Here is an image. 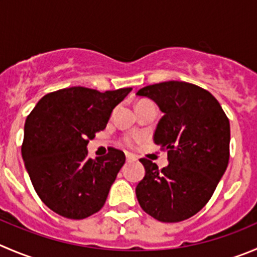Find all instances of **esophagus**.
Here are the masks:
<instances>
[{
	"label": "esophagus",
	"mask_w": 257,
	"mask_h": 257,
	"mask_svg": "<svg viewBox=\"0 0 257 257\" xmlns=\"http://www.w3.org/2000/svg\"><path fill=\"white\" fill-rule=\"evenodd\" d=\"M136 156H133V154H131V153H126V162H133V161H136Z\"/></svg>",
	"instance_id": "esophagus-1"
}]
</instances>
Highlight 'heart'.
Segmentation results:
<instances>
[{"instance_id": "1", "label": "heart", "mask_w": 257, "mask_h": 257, "mask_svg": "<svg viewBox=\"0 0 257 257\" xmlns=\"http://www.w3.org/2000/svg\"><path fill=\"white\" fill-rule=\"evenodd\" d=\"M141 103H143V101H141ZM139 142H141V137L137 136V134L126 136L125 138H124V143H125L128 147H134L136 144H138Z\"/></svg>"}]
</instances>
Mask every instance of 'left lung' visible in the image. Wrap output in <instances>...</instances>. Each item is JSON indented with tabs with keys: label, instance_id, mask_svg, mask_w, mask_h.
Returning <instances> with one entry per match:
<instances>
[{
	"label": "left lung",
	"instance_id": "left-lung-1",
	"mask_svg": "<svg viewBox=\"0 0 257 257\" xmlns=\"http://www.w3.org/2000/svg\"><path fill=\"white\" fill-rule=\"evenodd\" d=\"M164 115L154 143L167 151L169 164L158 169L147 158L146 176L136 195L142 210L161 222L195 216L212 197L230 159V121L217 99L184 81H164L138 90Z\"/></svg>",
	"mask_w": 257,
	"mask_h": 257
}]
</instances>
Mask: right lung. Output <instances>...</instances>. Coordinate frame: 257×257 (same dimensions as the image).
Instances as JSON below:
<instances>
[{
    "label": "right lung",
    "instance_id": "obj_1",
    "mask_svg": "<svg viewBox=\"0 0 257 257\" xmlns=\"http://www.w3.org/2000/svg\"><path fill=\"white\" fill-rule=\"evenodd\" d=\"M131 91L60 89L40 99L27 115L22 158L37 196L55 213L83 220L104 206L125 156L109 147L105 156L91 159L86 146Z\"/></svg>",
    "mask_w": 257,
    "mask_h": 257
}]
</instances>
